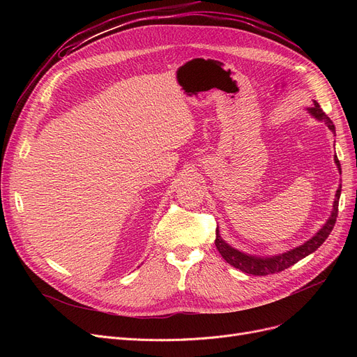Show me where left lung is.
I'll use <instances>...</instances> for the list:
<instances>
[{
    "mask_svg": "<svg viewBox=\"0 0 357 357\" xmlns=\"http://www.w3.org/2000/svg\"><path fill=\"white\" fill-rule=\"evenodd\" d=\"M310 114H312L317 120L324 121L327 124V127L331 131H335V127L333 124V121L327 117L326 112L321 109V107L318 105L317 101H314V105L311 108H308ZM335 165L339 167V171L342 174V166L337 156H334ZM340 192H342V186L337 190L335 194V199H334V205H333V213L330 215V218L327 220V222L323 226V229L318 231L312 238H310L308 241H305L303 246H298L287 253H282L279 256H273V257H255V256H249L246 253H241L236 249H233L231 246H229L226 241H224L220 236L218 229L215 230V248L220 252V255L222 256V259L230 264L231 266L240 269L241 272L249 273V275H255V276H266L271 273H276V272H282L285 269H288L289 266L295 265L296 261H299L301 259H304L305 256L311 255L312 252H315L318 248H320L323 243L326 241V238L330 236L334 224H335V218L337 214H339V199H340Z\"/></svg>",
    "mask_w": 357,
    "mask_h": 357,
    "instance_id": "1",
    "label": "left lung"
}]
</instances>
